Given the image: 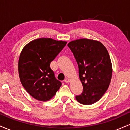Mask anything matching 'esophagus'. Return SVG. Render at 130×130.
Wrapping results in <instances>:
<instances>
[{
	"mask_svg": "<svg viewBox=\"0 0 130 130\" xmlns=\"http://www.w3.org/2000/svg\"><path fill=\"white\" fill-rule=\"evenodd\" d=\"M69 81H70L69 79H68V78H66L65 80H64V82H65V83H69Z\"/></svg>",
	"mask_w": 130,
	"mask_h": 130,
	"instance_id": "obj_1",
	"label": "esophagus"
}]
</instances>
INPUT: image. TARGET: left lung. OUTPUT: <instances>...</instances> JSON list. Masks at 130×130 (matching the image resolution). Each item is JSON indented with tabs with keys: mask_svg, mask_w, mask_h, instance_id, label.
Returning a JSON list of instances; mask_svg holds the SVG:
<instances>
[{
	"mask_svg": "<svg viewBox=\"0 0 130 130\" xmlns=\"http://www.w3.org/2000/svg\"><path fill=\"white\" fill-rule=\"evenodd\" d=\"M68 47L73 54L79 67V76L83 92L76 96L80 103H96L108 90L112 67L108 50L98 41L81 38L70 41Z\"/></svg>",
	"mask_w": 130,
	"mask_h": 130,
	"instance_id": "1",
	"label": "left lung"
}]
</instances>
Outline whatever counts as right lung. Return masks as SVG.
Here are the masks:
<instances>
[{"label": "right lung", "instance_id": "obj_1", "mask_svg": "<svg viewBox=\"0 0 130 130\" xmlns=\"http://www.w3.org/2000/svg\"><path fill=\"white\" fill-rule=\"evenodd\" d=\"M66 44V41L41 38L22 49L18 62L19 79L27 92L36 100H49L62 86L50 65Z\"/></svg>", "mask_w": 130, "mask_h": 130}]
</instances>
